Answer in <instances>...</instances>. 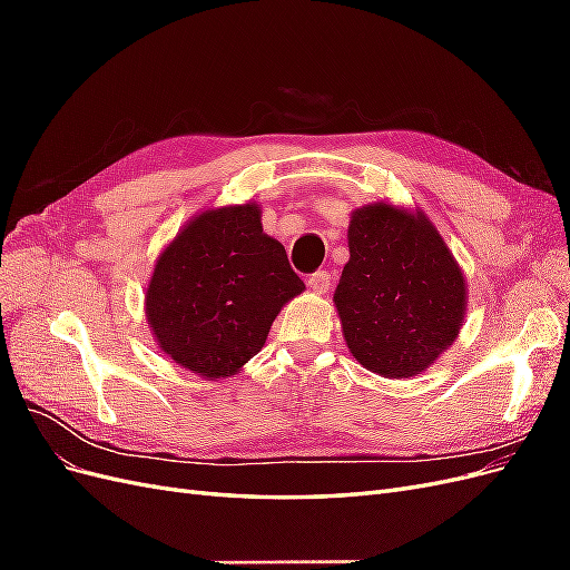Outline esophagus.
Segmentation results:
<instances>
[{"label":"esophagus","mask_w":570,"mask_h":570,"mask_svg":"<svg viewBox=\"0 0 570 570\" xmlns=\"http://www.w3.org/2000/svg\"><path fill=\"white\" fill-rule=\"evenodd\" d=\"M306 285H308V289L316 292V295H323V292H327V287H331V273L316 271V273L308 275Z\"/></svg>","instance_id":"1"}]
</instances>
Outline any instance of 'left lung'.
<instances>
[{"instance_id":"obj_1","label":"left lung","mask_w":570,"mask_h":570,"mask_svg":"<svg viewBox=\"0 0 570 570\" xmlns=\"http://www.w3.org/2000/svg\"><path fill=\"white\" fill-rule=\"evenodd\" d=\"M347 239L350 262L333 299L350 352L385 377L419 375L463 325L459 264L423 212L385 202L356 209Z\"/></svg>"}]
</instances>
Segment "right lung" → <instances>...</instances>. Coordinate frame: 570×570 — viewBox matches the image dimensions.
Returning <instances> with one entry per match:
<instances>
[{
  "mask_svg": "<svg viewBox=\"0 0 570 570\" xmlns=\"http://www.w3.org/2000/svg\"><path fill=\"white\" fill-rule=\"evenodd\" d=\"M304 289L285 247L264 233L262 206L195 216L157 258L145 312L178 366L228 377L262 352L281 308Z\"/></svg>",
  "mask_w": 570,
  "mask_h": 570,
  "instance_id": "right-lung-1",
  "label": "right lung"
}]
</instances>
